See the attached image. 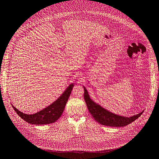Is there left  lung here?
<instances>
[{
    "mask_svg": "<svg viewBox=\"0 0 159 159\" xmlns=\"http://www.w3.org/2000/svg\"><path fill=\"white\" fill-rule=\"evenodd\" d=\"M84 88V99L87 104L89 111L98 123L107 126H116V127H121L129 125L134 121L142 114L143 111L139 113L136 116L130 117H126L120 116L116 114H114L103 108L100 105L93 102L89 97L86 89Z\"/></svg>",
    "mask_w": 159,
    "mask_h": 159,
    "instance_id": "left-lung-1",
    "label": "left lung"
}]
</instances>
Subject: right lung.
<instances>
[{
	"label": "right lung",
	"mask_w": 159,
	"mask_h": 159,
	"mask_svg": "<svg viewBox=\"0 0 159 159\" xmlns=\"http://www.w3.org/2000/svg\"><path fill=\"white\" fill-rule=\"evenodd\" d=\"M73 87V84L70 85L61 96L53 104L34 114L27 115L19 111L14 106L12 107L19 116L30 124L46 125L53 123L59 119L64 111L65 105L71 94Z\"/></svg>",
	"instance_id": "add662e5"
}]
</instances>
